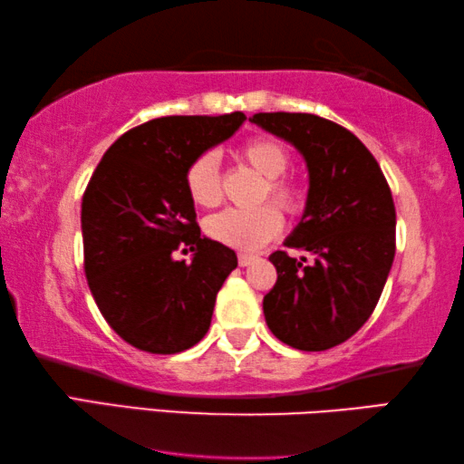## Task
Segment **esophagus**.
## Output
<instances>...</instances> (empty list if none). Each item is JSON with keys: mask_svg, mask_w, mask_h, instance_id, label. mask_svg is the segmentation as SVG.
Listing matches in <instances>:
<instances>
[{"mask_svg": "<svg viewBox=\"0 0 464 464\" xmlns=\"http://www.w3.org/2000/svg\"><path fill=\"white\" fill-rule=\"evenodd\" d=\"M256 259L255 255H246V253H240L238 255V263H240V267H248L250 263H253Z\"/></svg>", "mask_w": 464, "mask_h": 464, "instance_id": "1", "label": "esophagus"}]
</instances>
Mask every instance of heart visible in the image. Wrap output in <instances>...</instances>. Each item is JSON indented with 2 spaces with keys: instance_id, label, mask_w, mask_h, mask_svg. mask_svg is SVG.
Segmentation results:
<instances>
[{
  "instance_id": "1",
  "label": "heart",
  "mask_w": 464,
  "mask_h": 464,
  "mask_svg": "<svg viewBox=\"0 0 464 464\" xmlns=\"http://www.w3.org/2000/svg\"><path fill=\"white\" fill-rule=\"evenodd\" d=\"M238 156L250 169H255L265 179L259 199H269L287 214L298 211L304 203V188L294 179H285L284 172L290 166V151L284 143L273 138H253L245 141ZM185 185L191 199L201 208H214L222 199V172H219L218 156L211 151L199 154L188 164L185 172ZM282 214L273 205H256V208L238 209L227 208L218 211L205 222V232L209 238L222 242L226 246L238 250H256L276 238L282 230Z\"/></svg>"
}]
</instances>
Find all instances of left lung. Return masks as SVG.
<instances>
[{"label": "left lung", "mask_w": 464, "mask_h": 464, "mask_svg": "<svg viewBox=\"0 0 464 464\" xmlns=\"http://www.w3.org/2000/svg\"><path fill=\"white\" fill-rule=\"evenodd\" d=\"M300 151L308 169L302 219L284 245L308 250L294 259L276 250L277 282L263 298L273 335L300 352L343 343L374 313L394 259L392 195L381 166L352 131L308 112L250 117Z\"/></svg>", "instance_id": "left-lung-1"}]
</instances>
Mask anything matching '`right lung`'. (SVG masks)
I'll use <instances>...</instances> for the list:
<instances>
[{
	"instance_id": "add662e5",
	"label": "right lung",
	"mask_w": 464,
	"mask_h": 464,
	"mask_svg": "<svg viewBox=\"0 0 464 464\" xmlns=\"http://www.w3.org/2000/svg\"><path fill=\"white\" fill-rule=\"evenodd\" d=\"M245 112L162 117L106 150L82 199L83 271L104 321L129 345L180 353L211 324L216 295L237 269L232 248L201 237L185 172L230 140ZM193 252L191 262L176 250Z\"/></svg>"
}]
</instances>
